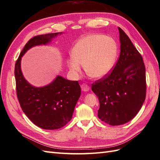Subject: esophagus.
I'll return each instance as SVG.
<instances>
[{
    "instance_id": "1",
    "label": "esophagus",
    "mask_w": 160,
    "mask_h": 160,
    "mask_svg": "<svg viewBox=\"0 0 160 160\" xmlns=\"http://www.w3.org/2000/svg\"><path fill=\"white\" fill-rule=\"evenodd\" d=\"M81 88H82V91H83L84 92H87L88 91L90 90V87L87 84H82L81 85Z\"/></svg>"
}]
</instances>
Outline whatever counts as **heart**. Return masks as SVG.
<instances>
[{
  "label": "heart",
  "instance_id": "heart-1",
  "mask_svg": "<svg viewBox=\"0 0 160 160\" xmlns=\"http://www.w3.org/2000/svg\"><path fill=\"white\" fill-rule=\"evenodd\" d=\"M67 64L71 73L78 76L84 63L85 71L95 78H101L112 70L118 54V45L111 36L101 34L84 36L78 40Z\"/></svg>",
  "mask_w": 160,
  "mask_h": 160
}]
</instances>
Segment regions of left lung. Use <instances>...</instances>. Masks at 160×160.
Instances as JSON below:
<instances>
[{"label": "left lung", "mask_w": 160, "mask_h": 160, "mask_svg": "<svg viewBox=\"0 0 160 160\" xmlns=\"http://www.w3.org/2000/svg\"><path fill=\"white\" fill-rule=\"evenodd\" d=\"M120 54L112 72L92 84L99 101V119L124 124L140 111L146 97L145 67L141 55L120 28Z\"/></svg>", "instance_id": "left-lung-1"}]
</instances>
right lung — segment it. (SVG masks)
Returning a JSON list of instances; mask_svg holds the SVG:
<instances>
[{"mask_svg":"<svg viewBox=\"0 0 160 160\" xmlns=\"http://www.w3.org/2000/svg\"><path fill=\"white\" fill-rule=\"evenodd\" d=\"M62 32L34 36L25 45L15 63L16 91L24 113L35 125L45 130L61 128L71 120L75 106L81 95L78 81L57 76L51 83L42 87L30 84L21 69L22 56L32 47L47 44Z\"/></svg>","mask_w":160,"mask_h":160,"instance_id":"right-lung-1","label":"right lung"}]
</instances>
